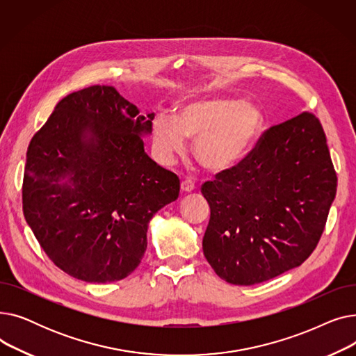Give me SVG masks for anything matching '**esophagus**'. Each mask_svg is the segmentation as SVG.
<instances>
[{"mask_svg": "<svg viewBox=\"0 0 356 356\" xmlns=\"http://www.w3.org/2000/svg\"><path fill=\"white\" fill-rule=\"evenodd\" d=\"M180 189H181V192H184V193H191V192L195 191V183L191 181V180H184V181H181V184H180Z\"/></svg>", "mask_w": 356, "mask_h": 356, "instance_id": "34e87169", "label": "esophagus"}]
</instances>
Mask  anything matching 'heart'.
Here are the masks:
<instances>
[{"instance_id":"heart-1","label":"heart","mask_w":356,"mask_h":356,"mask_svg":"<svg viewBox=\"0 0 356 356\" xmlns=\"http://www.w3.org/2000/svg\"><path fill=\"white\" fill-rule=\"evenodd\" d=\"M264 125L255 104L236 98L212 97L179 105L176 117L157 115L153 144L159 159L175 163L186 149V138L195 141V157L211 172H228L244 161Z\"/></svg>"}]
</instances>
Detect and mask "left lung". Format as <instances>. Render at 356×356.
Masks as SVG:
<instances>
[{
	"instance_id": "left-lung-1",
	"label": "left lung",
	"mask_w": 356,
	"mask_h": 356,
	"mask_svg": "<svg viewBox=\"0 0 356 356\" xmlns=\"http://www.w3.org/2000/svg\"><path fill=\"white\" fill-rule=\"evenodd\" d=\"M323 128L303 112L271 127L248 157L202 186L211 219L203 254L227 283L252 286L302 266L336 196Z\"/></svg>"
}]
</instances>
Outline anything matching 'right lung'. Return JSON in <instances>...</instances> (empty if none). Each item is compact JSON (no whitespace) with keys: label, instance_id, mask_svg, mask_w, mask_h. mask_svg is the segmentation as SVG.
I'll use <instances>...</instances> for the list:
<instances>
[{"label":"right lung","instance_id":"1","mask_svg":"<svg viewBox=\"0 0 356 356\" xmlns=\"http://www.w3.org/2000/svg\"><path fill=\"white\" fill-rule=\"evenodd\" d=\"M153 120L114 86L95 85L63 98L31 138L23 212L66 274L86 283L128 277L149 220L179 197V177L144 152Z\"/></svg>","mask_w":356,"mask_h":356}]
</instances>
